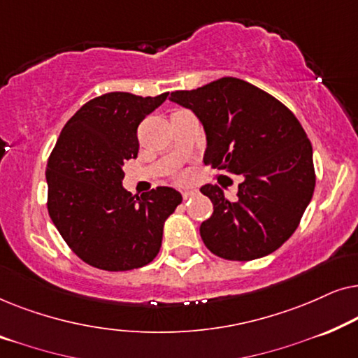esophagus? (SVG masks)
Instances as JSON below:
<instances>
[{"label": "esophagus", "instance_id": "34e87169", "mask_svg": "<svg viewBox=\"0 0 358 358\" xmlns=\"http://www.w3.org/2000/svg\"><path fill=\"white\" fill-rule=\"evenodd\" d=\"M195 194H197V192H195L194 189H184V190H182V197H184V200H189V199H192Z\"/></svg>", "mask_w": 358, "mask_h": 358}]
</instances>
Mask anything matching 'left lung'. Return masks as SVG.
Returning <instances> with one entry per match:
<instances>
[{
  "label": "left lung",
  "mask_w": 358,
  "mask_h": 358,
  "mask_svg": "<svg viewBox=\"0 0 358 358\" xmlns=\"http://www.w3.org/2000/svg\"><path fill=\"white\" fill-rule=\"evenodd\" d=\"M169 99L203 125V163L244 178L236 200L217 184L200 187L213 203V215L200 224L205 246L228 261H252L280 248L316 184L311 143L296 117L266 91L231 76L171 92Z\"/></svg>",
  "instance_id": "left-lung-1"
}]
</instances>
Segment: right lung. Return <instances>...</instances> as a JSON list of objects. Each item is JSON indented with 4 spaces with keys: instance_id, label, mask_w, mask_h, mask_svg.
I'll list each match as a JSON object with an SVG mask.
<instances>
[{
    "instance_id": "obj_1",
    "label": "right lung",
    "mask_w": 358,
    "mask_h": 358,
    "mask_svg": "<svg viewBox=\"0 0 358 358\" xmlns=\"http://www.w3.org/2000/svg\"><path fill=\"white\" fill-rule=\"evenodd\" d=\"M169 92L141 97L107 92L86 102L63 127L48 158V215L81 261L102 271L143 267L158 256L164 223L182 195L158 187L134 197L124 161L136 158V129Z\"/></svg>"
}]
</instances>
